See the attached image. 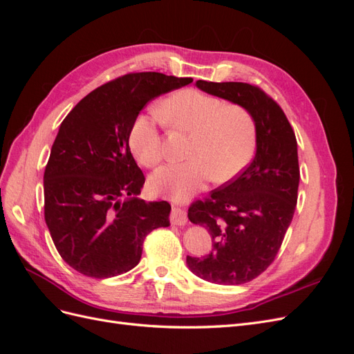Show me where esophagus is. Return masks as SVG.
Returning <instances> with one entry per match:
<instances>
[{
	"label": "esophagus",
	"mask_w": 354,
	"mask_h": 354,
	"mask_svg": "<svg viewBox=\"0 0 354 354\" xmlns=\"http://www.w3.org/2000/svg\"><path fill=\"white\" fill-rule=\"evenodd\" d=\"M171 223L176 224V226H185L187 223V214L185 209L174 207L171 211Z\"/></svg>",
	"instance_id": "1"
}]
</instances>
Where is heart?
Wrapping results in <instances>:
<instances>
[{
    "instance_id": "1",
    "label": "heart",
    "mask_w": 354,
    "mask_h": 354,
    "mask_svg": "<svg viewBox=\"0 0 354 354\" xmlns=\"http://www.w3.org/2000/svg\"><path fill=\"white\" fill-rule=\"evenodd\" d=\"M160 115L177 131L190 134L189 159L160 167L151 177L155 194L185 201L211 178L227 183L248 167L257 146L254 115L241 104H227L198 90H180L160 106ZM159 116H138L130 131V147L145 167H156L164 158L158 133Z\"/></svg>"
}]
</instances>
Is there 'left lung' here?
Listing matches in <instances>:
<instances>
[{
	"instance_id": "8db88e82",
	"label": "left lung",
	"mask_w": 354,
	"mask_h": 354,
	"mask_svg": "<svg viewBox=\"0 0 354 354\" xmlns=\"http://www.w3.org/2000/svg\"><path fill=\"white\" fill-rule=\"evenodd\" d=\"M196 87L243 106L257 122L252 162L187 212L212 238L208 255H187L189 269L212 283L241 285L273 263L292 221L299 183L297 138L281 106L257 85L199 80Z\"/></svg>"
}]
</instances>
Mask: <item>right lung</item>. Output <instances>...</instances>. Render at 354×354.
<instances>
[{
    "label": "right lung",
    "instance_id": "1",
    "mask_svg": "<svg viewBox=\"0 0 354 354\" xmlns=\"http://www.w3.org/2000/svg\"><path fill=\"white\" fill-rule=\"evenodd\" d=\"M192 81L127 73L85 95L60 124L44 171V217L72 269L95 279L122 274L140 261L147 234L169 226L167 201L137 198L145 176L128 140L146 103Z\"/></svg>",
    "mask_w": 354,
    "mask_h": 354
}]
</instances>
